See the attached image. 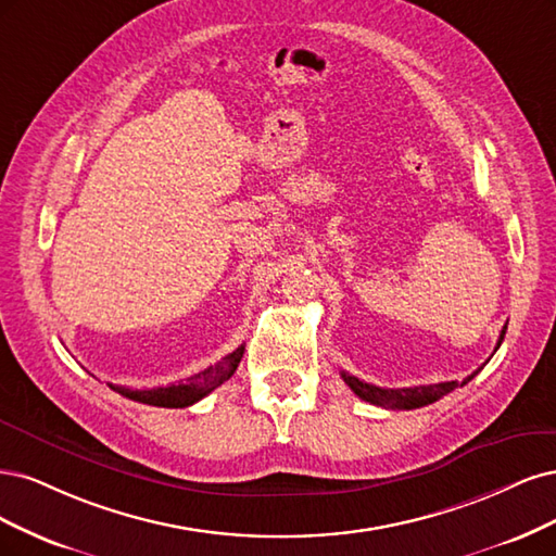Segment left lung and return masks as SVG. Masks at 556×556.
<instances>
[{"mask_svg": "<svg viewBox=\"0 0 556 556\" xmlns=\"http://www.w3.org/2000/svg\"><path fill=\"white\" fill-rule=\"evenodd\" d=\"M504 334H506V328L501 330L496 349L501 346V342H504ZM476 374L478 371H473L469 379H464L462 386L469 383ZM342 379L355 392L357 397L369 402V404L383 406V408H406V410L432 404V402L441 400L443 395H447V392H453L457 388L455 381L434 383V386H416V388H379V386H371V383H365L361 379H355V376H351L346 371H342Z\"/></svg>", "mask_w": 556, "mask_h": 556, "instance_id": "8db88e82", "label": "left lung"}]
</instances>
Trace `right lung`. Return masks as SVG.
<instances>
[{"label": "right lung", "mask_w": 556, "mask_h": 556, "mask_svg": "<svg viewBox=\"0 0 556 556\" xmlns=\"http://www.w3.org/2000/svg\"><path fill=\"white\" fill-rule=\"evenodd\" d=\"M244 346L236 349L230 355H226L224 361H219L217 365H212L199 374H193L191 379L187 381H177L173 386H164V388H146V390H134V388H124V386H113L109 383L115 392H119L122 397H129L134 402L140 404H150V406H164V408H185L191 406L199 400H203L205 395L214 388H219L224 381H228L232 374H236L240 361H242Z\"/></svg>", "instance_id": "add662e5"}]
</instances>
